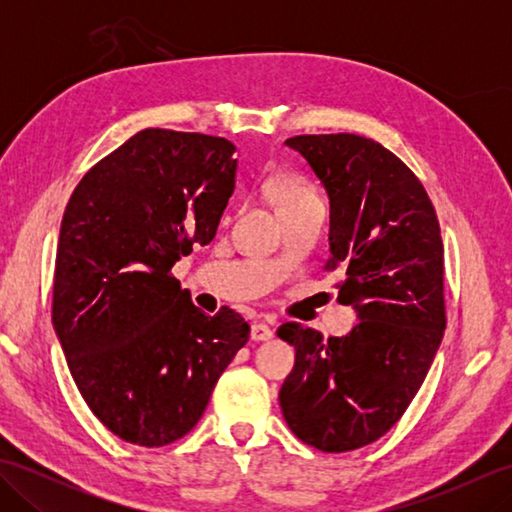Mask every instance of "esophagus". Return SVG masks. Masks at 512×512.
<instances>
[{
	"mask_svg": "<svg viewBox=\"0 0 512 512\" xmlns=\"http://www.w3.org/2000/svg\"><path fill=\"white\" fill-rule=\"evenodd\" d=\"M273 328H270V325H266V323H262V321H259V323H253V325H250V339H253V341H270V339H273Z\"/></svg>",
	"mask_w": 512,
	"mask_h": 512,
	"instance_id": "obj_1",
	"label": "esophagus"
}]
</instances>
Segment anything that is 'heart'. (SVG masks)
Returning a JSON list of instances; mask_svg holds the SVG:
<instances>
[{
	"mask_svg": "<svg viewBox=\"0 0 512 512\" xmlns=\"http://www.w3.org/2000/svg\"><path fill=\"white\" fill-rule=\"evenodd\" d=\"M310 200H317V191L312 189V184H308L303 178L290 176L281 180L275 187V206L277 211L292 209V206L306 204Z\"/></svg>",
	"mask_w": 512,
	"mask_h": 512,
	"instance_id": "heart-1",
	"label": "heart"
}]
</instances>
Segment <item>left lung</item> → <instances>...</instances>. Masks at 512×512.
<instances>
[{"label":"left lung","instance_id":"left-lung-1","mask_svg":"<svg viewBox=\"0 0 512 512\" xmlns=\"http://www.w3.org/2000/svg\"><path fill=\"white\" fill-rule=\"evenodd\" d=\"M330 198V259L339 301L356 310L350 334L284 323L295 367L279 391L290 431L325 453L361 449L394 427L436 356L444 317V248L422 182L372 138L295 136Z\"/></svg>","mask_w":512,"mask_h":512}]
</instances>
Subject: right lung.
<instances>
[{
    "label": "right lung",
    "instance_id": "add662e5",
    "mask_svg": "<svg viewBox=\"0 0 512 512\" xmlns=\"http://www.w3.org/2000/svg\"><path fill=\"white\" fill-rule=\"evenodd\" d=\"M233 154L220 136L143 129L96 162L65 206L52 325L83 400L125 442L187 436L248 341L237 312L209 317L169 273L215 237Z\"/></svg>",
    "mask_w": 512,
    "mask_h": 512
}]
</instances>
